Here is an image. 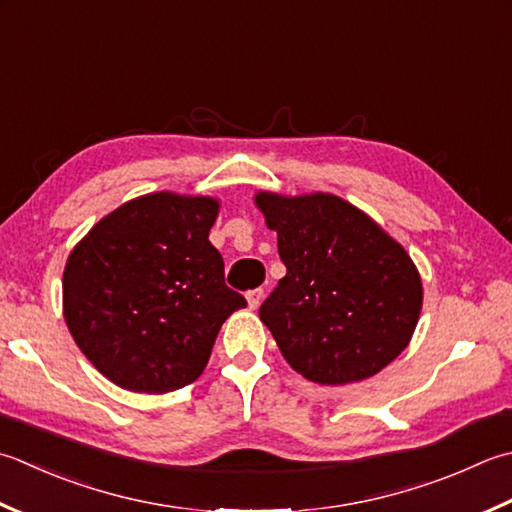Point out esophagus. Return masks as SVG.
Segmentation results:
<instances>
[{
	"label": "esophagus",
	"instance_id": "34e87169",
	"mask_svg": "<svg viewBox=\"0 0 512 512\" xmlns=\"http://www.w3.org/2000/svg\"><path fill=\"white\" fill-rule=\"evenodd\" d=\"M262 299H264V288H253V290H248L246 293V302H248V308H257L259 304H262Z\"/></svg>",
	"mask_w": 512,
	"mask_h": 512
}]
</instances>
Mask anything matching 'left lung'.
<instances>
[{
	"mask_svg": "<svg viewBox=\"0 0 512 512\" xmlns=\"http://www.w3.org/2000/svg\"><path fill=\"white\" fill-rule=\"evenodd\" d=\"M286 275L259 308L286 362L315 384L377 375L408 346L422 279L386 230L342 197L257 193Z\"/></svg>",
	"mask_w": 512,
	"mask_h": 512,
	"instance_id": "obj_1",
	"label": "left lung"
}]
</instances>
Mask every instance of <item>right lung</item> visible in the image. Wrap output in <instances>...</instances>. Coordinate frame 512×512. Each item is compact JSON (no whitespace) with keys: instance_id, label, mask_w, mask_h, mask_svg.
<instances>
[{"instance_id":"1","label":"right lung","mask_w":512,"mask_h":512,"mask_svg":"<svg viewBox=\"0 0 512 512\" xmlns=\"http://www.w3.org/2000/svg\"><path fill=\"white\" fill-rule=\"evenodd\" d=\"M213 197L150 193L88 230L64 268V319L110 382L170 393L204 373L219 328L246 299L208 242Z\"/></svg>"}]
</instances>
